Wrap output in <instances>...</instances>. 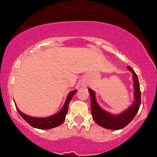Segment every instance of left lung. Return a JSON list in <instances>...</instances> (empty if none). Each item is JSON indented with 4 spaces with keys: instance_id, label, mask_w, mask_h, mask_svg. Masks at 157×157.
<instances>
[{
    "instance_id": "8db88e82",
    "label": "left lung",
    "mask_w": 157,
    "mask_h": 157,
    "mask_svg": "<svg viewBox=\"0 0 157 157\" xmlns=\"http://www.w3.org/2000/svg\"><path fill=\"white\" fill-rule=\"evenodd\" d=\"M127 69L132 74V79L134 81V102L131 106L124 109L119 114L113 115L103 109L98 104L96 99V93L92 89H88L91 101V112L93 120L96 124L101 127L110 130H119L127 126L133 120L136 114L138 112L140 105V90L138 78L134 70L130 66Z\"/></svg>"
}]
</instances>
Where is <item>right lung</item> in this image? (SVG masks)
<instances>
[{
	"instance_id": "add662e5",
	"label": "right lung",
	"mask_w": 157,
	"mask_h": 157,
	"mask_svg": "<svg viewBox=\"0 0 157 157\" xmlns=\"http://www.w3.org/2000/svg\"><path fill=\"white\" fill-rule=\"evenodd\" d=\"M76 92H77V90L70 92V93L66 98L64 105L59 112L54 114V115H50V116L45 117V118H36V117L29 116V115L23 113L17 106L16 107H17V111L22 116V118L28 124H29L32 127L38 128V129H51V128L61 125L64 122V121L65 120V116L67 113V110H68L69 102L72 99L73 96L76 93Z\"/></svg>"
}]
</instances>
